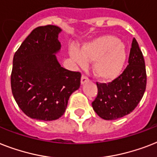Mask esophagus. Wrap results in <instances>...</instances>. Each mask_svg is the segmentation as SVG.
I'll return each instance as SVG.
<instances>
[{
    "instance_id": "1",
    "label": "esophagus",
    "mask_w": 157,
    "mask_h": 157,
    "mask_svg": "<svg viewBox=\"0 0 157 157\" xmlns=\"http://www.w3.org/2000/svg\"><path fill=\"white\" fill-rule=\"evenodd\" d=\"M89 81H90V80H89V78H88V77H86L85 76H84V75L81 76V85H84V84H85V83L88 82Z\"/></svg>"
}]
</instances>
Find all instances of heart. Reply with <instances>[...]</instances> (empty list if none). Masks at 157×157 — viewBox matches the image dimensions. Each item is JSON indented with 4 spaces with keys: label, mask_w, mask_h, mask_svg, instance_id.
Returning <instances> with one entry per match:
<instances>
[{
    "label": "heart",
    "mask_w": 157,
    "mask_h": 157,
    "mask_svg": "<svg viewBox=\"0 0 157 157\" xmlns=\"http://www.w3.org/2000/svg\"><path fill=\"white\" fill-rule=\"evenodd\" d=\"M72 59L81 67L94 62L93 69L103 81H112L123 72L127 61L124 43L112 35H104L83 45L81 50L72 47L69 51Z\"/></svg>",
    "instance_id": "heart-1"
}]
</instances>
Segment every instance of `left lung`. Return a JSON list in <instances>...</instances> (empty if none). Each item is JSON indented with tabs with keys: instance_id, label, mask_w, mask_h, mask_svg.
I'll list each match as a JSON object with an SVG mask.
<instances>
[{
	"instance_id": "8db88e82",
	"label": "left lung",
	"mask_w": 157,
	"mask_h": 157,
	"mask_svg": "<svg viewBox=\"0 0 157 157\" xmlns=\"http://www.w3.org/2000/svg\"><path fill=\"white\" fill-rule=\"evenodd\" d=\"M128 63L123 73L112 82L97 83L98 93L92 106L105 120H115L130 114L144 96L147 83L146 68L136 39L132 40Z\"/></svg>"
}]
</instances>
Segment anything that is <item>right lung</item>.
Here are the masks:
<instances>
[{
  "mask_svg": "<svg viewBox=\"0 0 157 157\" xmlns=\"http://www.w3.org/2000/svg\"><path fill=\"white\" fill-rule=\"evenodd\" d=\"M62 31L56 25L32 30L14 54L11 89L17 104L28 117L52 121L63 115L81 75L61 67L56 58Z\"/></svg>",
  "mask_w": 157,
  "mask_h": 157,
  "instance_id": "obj_1",
  "label": "right lung"
}]
</instances>
